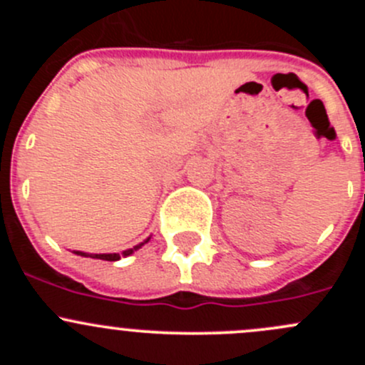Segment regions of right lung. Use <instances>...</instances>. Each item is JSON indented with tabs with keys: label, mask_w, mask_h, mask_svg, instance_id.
<instances>
[{
	"label": "right lung",
	"mask_w": 365,
	"mask_h": 365,
	"mask_svg": "<svg viewBox=\"0 0 365 365\" xmlns=\"http://www.w3.org/2000/svg\"><path fill=\"white\" fill-rule=\"evenodd\" d=\"M150 240V237L146 238L145 242H141V244H138L135 245V247H132V249H127V251H123L121 254H116V252H113V254H90V252H83V251H72L73 254H77V256H83V257H93V259H104V261H118L120 259V257H127V256H130V254H134L135 251H138V249H141L143 245L146 244V242Z\"/></svg>",
	"instance_id": "1"
}]
</instances>
